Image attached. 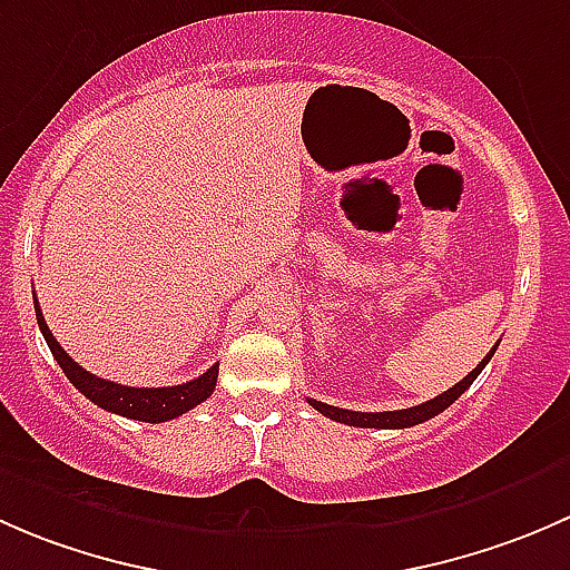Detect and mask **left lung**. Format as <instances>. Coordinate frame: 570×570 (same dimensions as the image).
<instances>
[{
    "label": "left lung",
    "mask_w": 570,
    "mask_h": 570,
    "mask_svg": "<svg viewBox=\"0 0 570 570\" xmlns=\"http://www.w3.org/2000/svg\"><path fill=\"white\" fill-rule=\"evenodd\" d=\"M497 347H499V344H493L491 353H488L485 358H482L480 364H476L474 370H471L469 375H465L461 383H455V386H452V389H446V392L435 396V400L422 402V405L402 407V411H381V413L347 411V407L327 405V402H320V400H308V405H312L314 411H320L322 416L336 419V422L350 424V428H377V430H402V428H413V424H422V422H428V419L439 416L441 411H446V407H450L452 402H455L458 396H461V394L465 392V389H469L471 383L476 381V375H480V372L485 370V364H488V361L493 358V353H497Z\"/></svg>",
    "instance_id": "8db88e82"
}]
</instances>
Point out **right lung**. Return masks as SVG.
I'll list each match as a JSON object with an SVG mask.
<instances>
[{
	"label": "right lung",
	"instance_id": "add662e5",
	"mask_svg": "<svg viewBox=\"0 0 570 570\" xmlns=\"http://www.w3.org/2000/svg\"><path fill=\"white\" fill-rule=\"evenodd\" d=\"M36 317H38V327L43 333L46 344H49L51 355L60 364V370L66 372L68 381L79 389L90 402H96L105 411L118 413V416L126 419H137V422H168V419L181 416L187 413L189 407L200 405L204 400H209L212 392H215L217 383V366H209L200 377L195 381L181 383V386H165V389H135V386H120V383L105 381L99 375H90L88 370L77 364L66 350L60 347L55 336H51L49 325H46L43 314H40V306L36 301Z\"/></svg>",
	"mask_w": 570,
	"mask_h": 570
}]
</instances>
